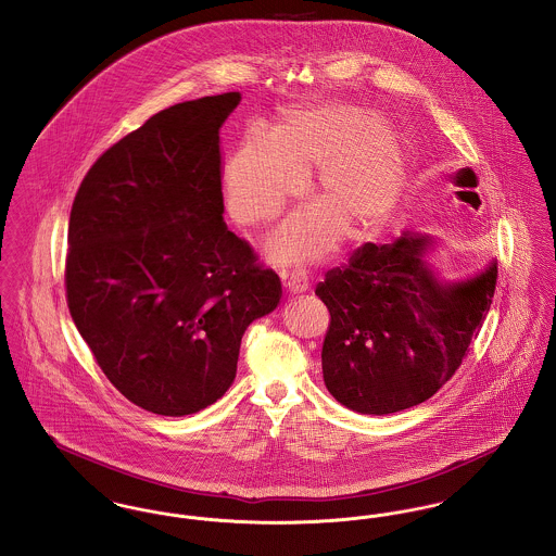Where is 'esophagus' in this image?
Returning <instances> with one entry per match:
<instances>
[{
	"label": "esophagus",
	"instance_id": "34e87169",
	"mask_svg": "<svg viewBox=\"0 0 556 556\" xmlns=\"http://www.w3.org/2000/svg\"><path fill=\"white\" fill-rule=\"evenodd\" d=\"M286 288L290 294H304L308 290V279L302 273H294L292 277H288Z\"/></svg>",
	"mask_w": 556,
	"mask_h": 556
}]
</instances>
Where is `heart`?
<instances>
[{
  "mask_svg": "<svg viewBox=\"0 0 556 556\" xmlns=\"http://www.w3.org/2000/svg\"><path fill=\"white\" fill-rule=\"evenodd\" d=\"M317 210L292 216L268 250L281 262L313 261L342 237L363 243L387 227L409 182V157L384 119L351 104L286 109L273 136L248 131L225 172L227 207L235 223L261 227L304 193L316 167Z\"/></svg>",
  "mask_w": 556,
  "mask_h": 556,
  "instance_id": "heart-1",
  "label": "heart"
}]
</instances>
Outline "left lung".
Instances as JSON below:
<instances>
[{
    "label": "left lung",
    "instance_id": "1",
    "mask_svg": "<svg viewBox=\"0 0 556 556\" xmlns=\"http://www.w3.org/2000/svg\"><path fill=\"white\" fill-rule=\"evenodd\" d=\"M430 243L409 230L387 245L363 243L315 290L329 311L327 391L353 412L384 416L425 403L456 374L483 327L497 264L441 283L422 261Z\"/></svg>",
    "mask_w": 556,
    "mask_h": 556
}]
</instances>
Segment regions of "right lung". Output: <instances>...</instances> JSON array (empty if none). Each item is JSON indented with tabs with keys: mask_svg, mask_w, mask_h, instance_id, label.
Segmentation results:
<instances>
[{
	"mask_svg": "<svg viewBox=\"0 0 556 556\" xmlns=\"http://www.w3.org/2000/svg\"><path fill=\"white\" fill-rule=\"evenodd\" d=\"M239 92L174 104L109 147L71 207L68 313L134 405L189 416L229 391L281 281L223 220L220 128Z\"/></svg>",
	"mask_w": 556,
	"mask_h": 556,
	"instance_id": "add662e5",
	"label": "right lung"
}]
</instances>
